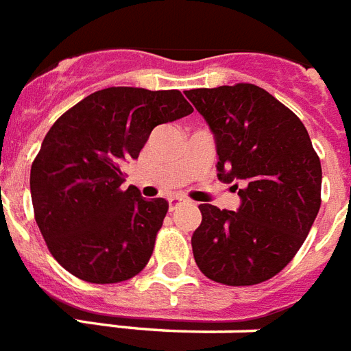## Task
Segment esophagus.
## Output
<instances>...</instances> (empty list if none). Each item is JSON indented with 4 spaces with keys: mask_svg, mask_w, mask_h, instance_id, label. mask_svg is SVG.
<instances>
[{
    "mask_svg": "<svg viewBox=\"0 0 351 351\" xmlns=\"http://www.w3.org/2000/svg\"><path fill=\"white\" fill-rule=\"evenodd\" d=\"M183 203V199L181 197H170L168 199V204H170V210H173V208H178L179 204Z\"/></svg>",
    "mask_w": 351,
    "mask_h": 351,
    "instance_id": "34e87169",
    "label": "esophagus"
}]
</instances>
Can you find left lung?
I'll list each match as a JSON object with an SVG mask.
<instances>
[{"mask_svg": "<svg viewBox=\"0 0 351 351\" xmlns=\"http://www.w3.org/2000/svg\"><path fill=\"white\" fill-rule=\"evenodd\" d=\"M208 123L217 178L239 190L237 212L199 204L193 259L228 287L268 281L293 259L321 208L322 170L301 119L259 86L184 92Z\"/></svg>", "mask_w": 351, "mask_h": 351, "instance_id": "8db88e82", "label": "left lung"}]
</instances>
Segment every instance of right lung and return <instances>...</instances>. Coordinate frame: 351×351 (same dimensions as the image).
I'll use <instances>...</instances> for the list:
<instances>
[{
  "label": "right lung",
  "instance_id": "add662e5",
  "mask_svg": "<svg viewBox=\"0 0 351 351\" xmlns=\"http://www.w3.org/2000/svg\"><path fill=\"white\" fill-rule=\"evenodd\" d=\"M192 112L179 90L110 86L52 125L30 168V193L39 232L64 270L112 285L147 266L168 203L123 190V167L158 125Z\"/></svg>",
  "mask_w": 351,
  "mask_h": 351
}]
</instances>
